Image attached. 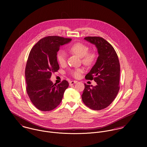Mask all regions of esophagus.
I'll return each mask as SVG.
<instances>
[{"label":"esophagus","instance_id":"esophagus-1","mask_svg":"<svg viewBox=\"0 0 147 147\" xmlns=\"http://www.w3.org/2000/svg\"><path fill=\"white\" fill-rule=\"evenodd\" d=\"M76 83H77V81H70L69 82V85H72L75 84Z\"/></svg>","mask_w":147,"mask_h":147}]
</instances>
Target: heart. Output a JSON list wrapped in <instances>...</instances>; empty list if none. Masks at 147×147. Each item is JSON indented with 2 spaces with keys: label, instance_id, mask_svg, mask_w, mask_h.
Wrapping results in <instances>:
<instances>
[{
  "label": "heart",
  "instance_id": "1",
  "mask_svg": "<svg viewBox=\"0 0 147 147\" xmlns=\"http://www.w3.org/2000/svg\"><path fill=\"white\" fill-rule=\"evenodd\" d=\"M69 51L78 56L82 58L83 63L86 66H90L94 63L96 59V54L93 53H88L89 47L84 43L78 42L72 45ZM57 61L61 65H63L66 63V54L63 50H60L57 55ZM83 72L82 69H76L71 72V74L76 78L80 77Z\"/></svg>",
  "mask_w": 147,
  "mask_h": 147
}]
</instances>
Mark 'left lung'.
Segmentation results:
<instances>
[{
    "label": "left lung",
    "mask_w": 147,
    "mask_h": 147,
    "mask_svg": "<svg viewBox=\"0 0 147 147\" xmlns=\"http://www.w3.org/2000/svg\"><path fill=\"white\" fill-rule=\"evenodd\" d=\"M84 40L94 45L98 57L95 64L85 76L97 85L84 84L82 95L84 104L91 109L100 110L110 105L119 90L120 64L114 47L100 37H86Z\"/></svg>",
    "instance_id": "1"
}]
</instances>
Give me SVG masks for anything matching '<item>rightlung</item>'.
I'll use <instances>...</instances> for the list:
<instances>
[{"label": "right lung", "instance_id": "1", "mask_svg": "<svg viewBox=\"0 0 147 147\" xmlns=\"http://www.w3.org/2000/svg\"><path fill=\"white\" fill-rule=\"evenodd\" d=\"M71 41L59 36L46 37L30 51L25 71L26 89L32 104L42 111H51L59 105L68 87L65 80L56 85L50 79L52 73L59 69L57 52L61 46Z\"/></svg>", "mask_w": 147, "mask_h": 147}]
</instances>
